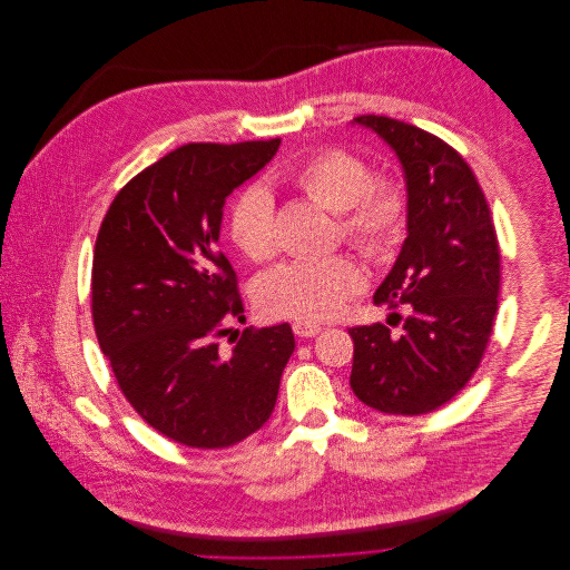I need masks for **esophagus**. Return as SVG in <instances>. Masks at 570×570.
<instances>
[{
  "instance_id": "obj_1",
  "label": "esophagus",
  "mask_w": 570,
  "mask_h": 570,
  "mask_svg": "<svg viewBox=\"0 0 570 570\" xmlns=\"http://www.w3.org/2000/svg\"><path fill=\"white\" fill-rule=\"evenodd\" d=\"M292 328H294V333L298 337H314V335H318L323 331V326L316 325V323H305V321H296Z\"/></svg>"
}]
</instances>
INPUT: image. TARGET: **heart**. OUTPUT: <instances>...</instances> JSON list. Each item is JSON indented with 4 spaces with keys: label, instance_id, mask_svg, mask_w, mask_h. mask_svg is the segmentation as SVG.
<instances>
[{
    "label": "heart",
    "instance_id": "heart-1",
    "mask_svg": "<svg viewBox=\"0 0 570 570\" xmlns=\"http://www.w3.org/2000/svg\"><path fill=\"white\" fill-rule=\"evenodd\" d=\"M287 177L314 202L340 213L342 235L364 256L386 261L400 249L410 219V193L400 177H375L368 160L346 149L316 151ZM228 235L252 261L274 256L276 208L267 188L247 186L235 197ZM364 287V269L346 254L289 261L261 278L256 303L272 318L316 323L340 316Z\"/></svg>",
    "mask_w": 570,
    "mask_h": 570
}]
</instances>
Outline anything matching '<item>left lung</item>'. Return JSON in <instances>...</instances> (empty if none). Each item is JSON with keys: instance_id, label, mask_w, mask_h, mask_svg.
I'll return each mask as SVG.
<instances>
[{"instance_id": "left-lung-1", "label": "left lung", "mask_w": 570, "mask_h": 570, "mask_svg": "<svg viewBox=\"0 0 570 570\" xmlns=\"http://www.w3.org/2000/svg\"><path fill=\"white\" fill-rule=\"evenodd\" d=\"M397 154L410 193L407 237L373 303L406 305L402 333L351 326V389L386 414H425L476 373L498 309L500 249L485 193L448 142L386 116H357Z\"/></svg>"}]
</instances>
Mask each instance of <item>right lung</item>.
Listing matches in <instances>:
<instances>
[{"instance_id":"obj_1","label":"right lung","mask_w":570,"mask_h":570,"mask_svg":"<svg viewBox=\"0 0 570 570\" xmlns=\"http://www.w3.org/2000/svg\"><path fill=\"white\" fill-rule=\"evenodd\" d=\"M281 140L190 142L114 197L94 247L91 318L134 410L175 443L230 448L272 414L294 353L287 323H244L237 274L217 247L226 197Z\"/></svg>"}]
</instances>
